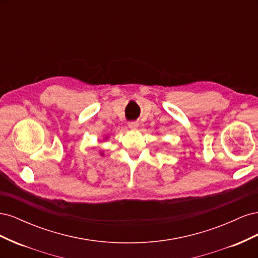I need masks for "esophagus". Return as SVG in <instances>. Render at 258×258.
Masks as SVG:
<instances>
[{
  "instance_id": "34e87169",
  "label": "esophagus",
  "mask_w": 258,
  "mask_h": 258,
  "mask_svg": "<svg viewBox=\"0 0 258 258\" xmlns=\"http://www.w3.org/2000/svg\"><path fill=\"white\" fill-rule=\"evenodd\" d=\"M128 127H129L130 129H137V128L139 127V123H138L137 121H130V122L128 123Z\"/></svg>"
}]
</instances>
